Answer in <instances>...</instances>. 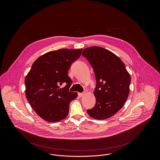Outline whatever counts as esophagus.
<instances>
[{
  "label": "esophagus",
  "instance_id": "1",
  "mask_svg": "<svg viewBox=\"0 0 160 160\" xmlns=\"http://www.w3.org/2000/svg\"><path fill=\"white\" fill-rule=\"evenodd\" d=\"M84 93H78V96L80 97V98H81V97H83V95Z\"/></svg>",
  "mask_w": 160,
  "mask_h": 160
}]
</instances>
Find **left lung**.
<instances>
[{
    "mask_svg": "<svg viewBox=\"0 0 160 160\" xmlns=\"http://www.w3.org/2000/svg\"><path fill=\"white\" fill-rule=\"evenodd\" d=\"M82 55L90 63L97 80L93 92L96 103L87 112L95 119H106L124 105L129 95L131 77L121 59L107 49L88 47Z\"/></svg>",
    "mask_w": 160,
    "mask_h": 160,
    "instance_id": "left-lung-1",
    "label": "left lung"
}]
</instances>
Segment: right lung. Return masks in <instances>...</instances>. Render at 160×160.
<instances>
[{
    "label": "right lung",
    "instance_id": "right-lung-1",
    "mask_svg": "<svg viewBox=\"0 0 160 160\" xmlns=\"http://www.w3.org/2000/svg\"><path fill=\"white\" fill-rule=\"evenodd\" d=\"M82 50L62 48L47 52L33 62L25 78L26 98L37 114L47 122L60 121L68 114L69 104L78 95L68 91L72 82L68 70ZM62 83L66 86L61 88Z\"/></svg>",
    "mask_w": 160,
    "mask_h": 160
}]
</instances>
